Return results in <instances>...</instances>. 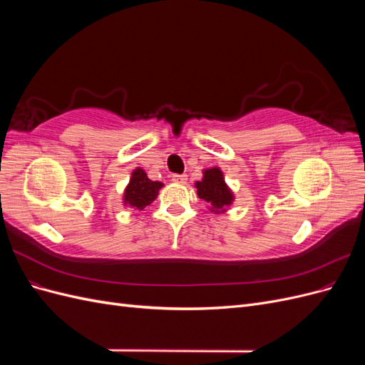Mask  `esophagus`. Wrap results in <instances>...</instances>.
<instances>
[{
  "instance_id": "esophagus-1",
  "label": "esophagus",
  "mask_w": 365,
  "mask_h": 365,
  "mask_svg": "<svg viewBox=\"0 0 365 365\" xmlns=\"http://www.w3.org/2000/svg\"><path fill=\"white\" fill-rule=\"evenodd\" d=\"M172 181L178 182V184H184L187 181V175H180V173H173L172 175Z\"/></svg>"
}]
</instances>
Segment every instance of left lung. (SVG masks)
<instances>
[{
	"label": "left lung",
	"mask_w": 365,
	"mask_h": 365,
	"mask_svg": "<svg viewBox=\"0 0 365 365\" xmlns=\"http://www.w3.org/2000/svg\"><path fill=\"white\" fill-rule=\"evenodd\" d=\"M196 187L197 196L212 204L215 208H224L233 201V193L227 187L222 172L216 168L205 170L202 181H197Z\"/></svg>",
	"instance_id": "obj_1"
}]
</instances>
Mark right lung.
Returning a JSON list of instances; mask_svg holds the SVG:
<instances>
[{"label": "right lung", "instance_id": "add662e5", "mask_svg": "<svg viewBox=\"0 0 365 365\" xmlns=\"http://www.w3.org/2000/svg\"><path fill=\"white\" fill-rule=\"evenodd\" d=\"M163 184L160 181H150L146 172L143 169H137L132 173V178L125 192V202L135 207L137 210H143L146 205L155 201L158 190Z\"/></svg>", "mask_w": 365, "mask_h": 365}]
</instances>
